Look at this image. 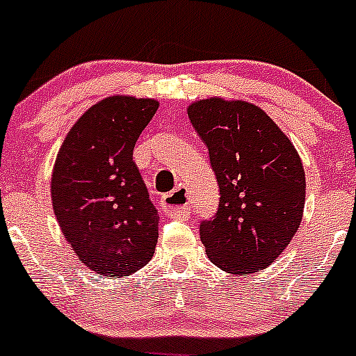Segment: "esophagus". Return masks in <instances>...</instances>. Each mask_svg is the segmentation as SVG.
<instances>
[{"mask_svg":"<svg viewBox=\"0 0 356 356\" xmlns=\"http://www.w3.org/2000/svg\"><path fill=\"white\" fill-rule=\"evenodd\" d=\"M162 205L171 217H188L191 216V205H188V193L184 187L175 188L172 193L163 194Z\"/></svg>","mask_w":356,"mask_h":356,"instance_id":"obj_1","label":"esophagus"}]
</instances>
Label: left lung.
Wrapping results in <instances>:
<instances>
[{"mask_svg": "<svg viewBox=\"0 0 356 356\" xmlns=\"http://www.w3.org/2000/svg\"><path fill=\"white\" fill-rule=\"evenodd\" d=\"M187 114L209 147L219 185L216 216L200 225L210 262L232 275L271 266L300 228L305 171L287 135L253 103L210 97Z\"/></svg>", "mask_w": 356, "mask_h": 356, "instance_id": "8db88e82", "label": "left lung"}]
</instances>
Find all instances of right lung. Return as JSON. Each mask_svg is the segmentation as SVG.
Segmentation results:
<instances>
[{"instance_id": "1", "label": "right lung", "mask_w": 356, "mask_h": 356, "mask_svg": "<svg viewBox=\"0 0 356 356\" xmlns=\"http://www.w3.org/2000/svg\"><path fill=\"white\" fill-rule=\"evenodd\" d=\"M159 102L110 96L69 130L51 175L56 221L78 259L121 278L146 266L159 241V210L134 162V147Z\"/></svg>"}]
</instances>
